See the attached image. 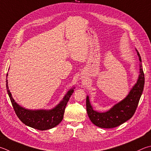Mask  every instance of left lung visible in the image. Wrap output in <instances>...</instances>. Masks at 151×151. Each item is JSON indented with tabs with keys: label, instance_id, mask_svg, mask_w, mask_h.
Segmentation results:
<instances>
[{
	"label": "left lung",
	"instance_id": "1",
	"mask_svg": "<svg viewBox=\"0 0 151 151\" xmlns=\"http://www.w3.org/2000/svg\"><path fill=\"white\" fill-rule=\"evenodd\" d=\"M139 63V75L137 83L131 88L124 99L115 104L109 110L100 112L94 110L90 102L88 96H86V111L89 118L95 125L101 128H114L131 119L135 114L142 95L145 84V75L142 69L140 55L136 49Z\"/></svg>",
	"mask_w": 151,
	"mask_h": 151
}]
</instances>
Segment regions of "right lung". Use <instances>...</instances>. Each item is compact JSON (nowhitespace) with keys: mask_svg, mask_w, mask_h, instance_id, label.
<instances>
[{"mask_svg":"<svg viewBox=\"0 0 151 151\" xmlns=\"http://www.w3.org/2000/svg\"><path fill=\"white\" fill-rule=\"evenodd\" d=\"M7 76L8 73L6 77ZM6 83L8 94L18 118L26 125L41 131L50 129L56 127L61 122L63 118L65 108L75 89V87H73L68 90L61 102L53 108L49 109H29L22 107L16 102L9 88L7 78Z\"/></svg>","mask_w":151,"mask_h":151,"instance_id":"right-lung-1","label":"right lung"}]
</instances>
